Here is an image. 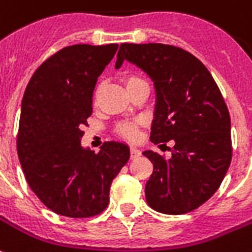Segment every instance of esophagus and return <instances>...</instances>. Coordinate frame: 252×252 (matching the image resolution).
Here are the masks:
<instances>
[{"label":"esophagus","instance_id":"esophagus-1","mask_svg":"<svg viewBox=\"0 0 252 252\" xmlns=\"http://www.w3.org/2000/svg\"><path fill=\"white\" fill-rule=\"evenodd\" d=\"M140 156V150H138L136 147H131V158H136V157Z\"/></svg>","mask_w":252,"mask_h":252}]
</instances>
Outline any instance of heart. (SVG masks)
I'll use <instances>...</instances> for the list:
<instances>
[{
	"mask_svg": "<svg viewBox=\"0 0 252 252\" xmlns=\"http://www.w3.org/2000/svg\"><path fill=\"white\" fill-rule=\"evenodd\" d=\"M123 80H124L128 90L133 89L139 84L146 83L142 77L135 75V73H128V75L124 76ZM139 124H140V121H124V123H120L119 126H116V133L120 135L121 138L126 139V140H135L139 135Z\"/></svg>",
	"mask_w": 252,
	"mask_h": 252,
	"instance_id": "1",
	"label": "heart"
}]
</instances>
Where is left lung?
<instances>
[{"label":"left lung","mask_w":252,"mask_h":252,"mask_svg":"<svg viewBox=\"0 0 252 252\" xmlns=\"http://www.w3.org/2000/svg\"><path fill=\"white\" fill-rule=\"evenodd\" d=\"M128 60L154 80L151 142L173 140L166 159L143 151L153 163L146 200L163 214H184L212 198L232 159L230 117L212 73L193 54L163 43H121L116 68Z\"/></svg>","instance_id":"1"}]
</instances>
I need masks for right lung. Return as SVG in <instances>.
Segmentation results:
<instances>
[{
    "mask_svg": "<svg viewBox=\"0 0 252 252\" xmlns=\"http://www.w3.org/2000/svg\"><path fill=\"white\" fill-rule=\"evenodd\" d=\"M119 45H72L54 53L28 82L17 131V156L30 188L60 216L89 218L109 205L110 186L129 159L128 146L80 144L93 94Z\"/></svg>",
    "mask_w": 252,
    "mask_h": 252,
    "instance_id": "add662e5",
    "label": "right lung"
}]
</instances>
